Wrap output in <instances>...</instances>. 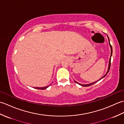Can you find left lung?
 <instances>
[{"label": "left lung", "mask_w": 124, "mask_h": 124, "mask_svg": "<svg viewBox=\"0 0 124 124\" xmlns=\"http://www.w3.org/2000/svg\"><path fill=\"white\" fill-rule=\"evenodd\" d=\"M108 38L109 43V45H110V48H111V55H110V59H109V65H108V71H107V73H106V74H105V75H104V76H103V77H102L101 79H100L99 80H97V81H95V82H93V83H92L88 84H79V83H77V81H75V83H77V84H79V85H81V86H84V87H88V86H91V85H93V84H94L95 83H96V82H97V81H99V80H101V79H102V78H103L104 77H106V75L108 74V72L109 71V70H110V64H111V58L112 54V46H111V44H110V40H109V37H108Z\"/></svg>", "instance_id": "left-lung-1"}]
</instances>
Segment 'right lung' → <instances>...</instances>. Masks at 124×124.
Listing matches in <instances>:
<instances>
[{"label":"right lung","instance_id":"right-lung-1","mask_svg":"<svg viewBox=\"0 0 124 124\" xmlns=\"http://www.w3.org/2000/svg\"><path fill=\"white\" fill-rule=\"evenodd\" d=\"M49 86H46V87H35V88L38 89H45L47 88H48Z\"/></svg>","mask_w":124,"mask_h":124}]
</instances>
